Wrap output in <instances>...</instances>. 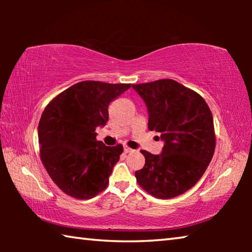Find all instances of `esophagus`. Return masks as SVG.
<instances>
[{
	"label": "esophagus",
	"instance_id": "1",
	"mask_svg": "<svg viewBox=\"0 0 252 252\" xmlns=\"http://www.w3.org/2000/svg\"><path fill=\"white\" fill-rule=\"evenodd\" d=\"M123 150H125L126 153H129V152L133 151V149H131L130 147H127V146H125V147H123Z\"/></svg>",
	"mask_w": 252,
	"mask_h": 252
}]
</instances>
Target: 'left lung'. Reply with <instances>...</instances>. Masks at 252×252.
<instances>
[{
    "mask_svg": "<svg viewBox=\"0 0 252 252\" xmlns=\"http://www.w3.org/2000/svg\"><path fill=\"white\" fill-rule=\"evenodd\" d=\"M132 88L147 104L149 130L164 141L161 155L141 150L146 164L136 182L155 198L178 197L200 180L215 153L211 111L199 93L171 79Z\"/></svg>",
    "mask_w": 252,
    "mask_h": 252,
    "instance_id": "obj_1",
    "label": "left lung"
}]
</instances>
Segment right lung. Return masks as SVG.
Here are the masks:
<instances>
[{"mask_svg": "<svg viewBox=\"0 0 252 252\" xmlns=\"http://www.w3.org/2000/svg\"><path fill=\"white\" fill-rule=\"evenodd\" d=\"M130 87L82 81L45 106L39 123L40 158L50 178L70 197L91 199L108 187L123 147L97 141L95 129L109 120L110 102Z\"/></svg>", "mask_w": 252, "mask_h": 252, "instance_id": "obj_1", "label": "right lung"}]
</instances>
